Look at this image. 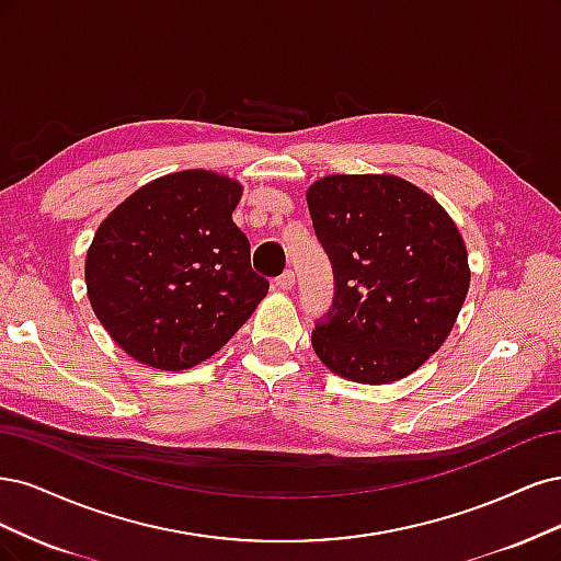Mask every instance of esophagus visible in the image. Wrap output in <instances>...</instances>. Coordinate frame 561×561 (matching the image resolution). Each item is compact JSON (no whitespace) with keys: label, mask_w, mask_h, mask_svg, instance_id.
<instances>
[{"label":"esophagus","mask_w":561,"mask_h":561,"mask_svg":"<svg viewBox=\"0 0 561 561\" xmlns=\"http://www.w3.org/2000/svg\"><path fill=\"white\" fill-rule=\"evenodd\" d=\"M294 284H296V275L291 273V270H286L284 275H279V277L275 279V286L279 288V291H291Z\"/></svg>","instance_id":"esophagus-1"}]
</instances>
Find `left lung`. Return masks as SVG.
Listing matches in <instances>:
<instances>
[{"label":"left lung","instance_id":"obj_1","mask_svg":"<svg viewBox=\"0 0 561 561\" xmlns=\"http://www.w3.org/2000/svg\"><path fill=\"white\" fill-rule=\"evenodd\" d=\"M314 232L335 275L312 347L360 385H389L440 350L471 284L457 224L393 174H329L307 188Z\"/></svg>","mask_w":561,"mask_h":561}]
</instances>
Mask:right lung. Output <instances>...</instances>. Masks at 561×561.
<instances>
[{
  "label": "right lung",
  "instance_id": "right-lung-1",
  "mask_svg": "<svg viewBox=\"0 0 561 561\" xmlns=\"http://www.w3.org/2000/svg\"><path fill=\"white\" fill-rule=\"evenodd\" d=\"M242 186L184 170L153 179L100 224L85 254L88 300L144 366L186 370L238 333L267 294L232 224Z\"/></svg>",
  "mask_w": 561,
  "mask_h": 561
}]
</instances>
